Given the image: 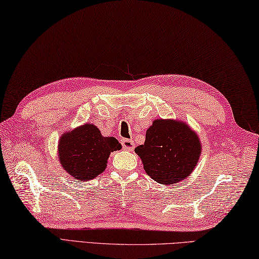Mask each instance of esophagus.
I'll return each instance as SVG.
<instances>
[{
    "instance_id": "obj_1",
    "label": "esophagus",
    "mask_w": 259,
    "mask_h": 259,
    "mask_svg": "<svg viewBox=\"0 0 259 259\" xmlns=\"http://www.w3.org/2000/svg\"><path fill=\"white\" fill-rule=\"evenodd\" d=\"M122 145H123V149L126 151H133L134 150V142L132 140H127V139H124L122 140Z\"/></svg>"
}]
</instances>
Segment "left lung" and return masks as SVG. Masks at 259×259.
<instances>
[{
  "mask_svg": "<svg viewBox=\"0 0 259 259\" xmlns=\"http://www.w3.org/2000/svg\"><path fill=\"white\" fill-rule=\"evenodd\" d=\"M197 132L178 119L156 118L146 131L143 145L135 153L153 180L164 186L186 180L201 155Z\"/></svg>",
  "mask_w": 259,
  "mask_h": 259,
  "instance_id": "8db88e82",
  "label": "left lung"
}]
</instances>
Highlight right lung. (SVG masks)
<instances>
[{
    "mask_svg": "<svg viewBox=\"0 0 259 259\" xmlns=\"http://www.w3.org/2000/svg\"><path fill=\"white\" fill-rule=\"evenodd\" d=\"M120 149L122 144L115 137L103 136L96 125L86 123L61 135L58 160L76 180L88 181L103 173L110 153Z\"/></svg>",
    "mask_w": 259,
    "mask_h": 259,
    "instance_id": "1",
    "label": "right lung"
}]
</instances>
